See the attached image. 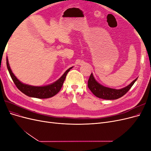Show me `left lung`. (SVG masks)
<instances>
[{
  "mask_svg": "<svg viewBox=\"0 0 151 151\" xmlns=\"http://www.w3.org/2000/svg\"><path fill=\"white\" fill-rule=\"evenodd\" d=\"M137 79V78H136L129 86L125 87V88L120 89H115L107 88V87L103 86L98 83L95 80L93 74L91 73L88 80V86L91 92L94 94V95L99 98L109 100L116 99L122 97L123 95H125L130 90L132 86L134 85Z\"/></svg>",
  "mask_w": 151,
  "mask_h": 151,
  "instance_id": "1",
  "label": "left lung"
}]
</instances>
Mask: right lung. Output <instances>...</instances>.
I'll list each match as a JSON object with an SVG mask.
<instances>
[{
    "label": "right lung",
    "instance_id": "obj_1",
    "mask_svg": "<svg viewBox=\"0 0 151 151\" xmlns=\"http://www.w3.org/2000/svg\"><path fill=\"white\" fill-rule=\"evenodd\" d=\"M7 67L9 72L11 78L14 83L15 85L17 88V89L20 90L22 93H24L26 96L32 98H36L39 99H45L49 98L54 96L55 95L57 94L59 91H60L62 85L64 82L67 73L70 71V70L73 67H70L68 70L65 71L61 77L58 79L55 83L45 86H33L28 84H25L22 83L20 81L17 79V77L13 74L9 64V61L7 58Z\"/></svg>",
    "mask_w": 151,
    "mask_h": 151
}]
</instances>
